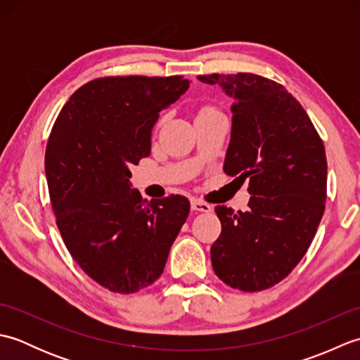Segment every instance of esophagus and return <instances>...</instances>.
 <instances>
[{"label":"esophagus","mask_w":360,"mask_h":360,"mask_svg":"<svg viewBox=\"0 0 360 360\" xmlns=\"http://www.w3.org/2000/svg\"><path fill=\"white\" fill-rule=\"evenodd\" d=\"M192 210L195 212H210L212 205L207 202H202L200 200H192Z\"/></svg>","instance_id":"34e87169"}]
</instances>
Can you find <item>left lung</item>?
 I'll return each mask as SVG.
<instances>
[{"instance_id":"obj_1","label":"left lung","mask_w":360,"mask_h":360,"mask_svg":"<svg viewBox=\"0 0 360 360\" xmlns=\"http://www.w3.org/2000/svg\"><path fill=\"white\" fill-rule=\"evenodd\" d=\"M232 97L224 173L249 179V209L217 205L221 235L213 271L226 285L257 292L277 285L307 254L326 200L323 142L303 106L280 83L250 72L198 75Z\"/></svg>"}]
</instances>
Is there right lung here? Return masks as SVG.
<instances>
[{"label": "right lung", "mask_w": 360, "mask_h": 360, "mask_svg": "<svg viewBox=\"0 0 360 360\" xmlns=\"http://www.w3.org/2000/svg\"><path fill=\"white\" fill-rule=\"evenodd\" d=\"M188 86L182 75L91 80L52 127L44 172L57 227L75 263L112 292L155 283L188 217L186 196L148 202L129 184V167L150 156L159 112Z\"/></svg>", "instance_id": "obj_1"}]
</instances>
